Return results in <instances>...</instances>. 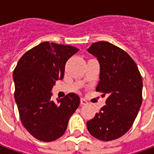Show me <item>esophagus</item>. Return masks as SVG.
Instances as JSON below:
<instances>
[{
	"label": "esophagus",
	"mask_w": 154,
	"mask_h": 154,
	"mask_svg": "<svg viewBox=\"0 0 154 154\" xmlns=\"http://www.w3.org/2000/svg\"><path fill=\"white\" fill-rule=\"evenodd\" d=\"M80 102H81V105H87L88 104V102L85 99H84V98H81Z\"/></svg>",
	"instance_id": "34e87169"
}]
</instances>
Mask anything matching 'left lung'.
I'll use <instances>...</instances> for the list:
<instances>
[{"label":"left lung","mask_w":154,"mask_h":154,"mask_svg":"<svg viewBox=\"0 0 154 154\" xmlns=\"http://www.w3.org/2000/svg\"><path fill=\"white\" fill-rule=\"evenodd\" d=\"M87 51L99 62L97 91L106 97V105L87 122V128L92 136L109 141L125 134L137 116L142 103V77L132 57L113 44L99 41Z\"/></svg>","instance_id":"left-lung-1"}]
</instances>
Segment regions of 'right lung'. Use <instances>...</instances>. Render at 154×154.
<instances>
[{
	"label": "right lung",
	"mask_w": 154,
	"mask_h": 154,
	"mask_svg": "<svg viewBox=\"0 0 154 154\" xmlns=\"http://www.w3.org/2000/svg\"><path fill=\"white\" fill-rule=\"evenodd\" d=\"M79 49L68 45L43 42L26 51L13 73L14 98L25 128L38 140L49 142L61 137L80 98L70 93L51 100L57 80L64 78L67 60Z\"/></svg>",
	"instance_id": "right-lung-1"
}]
</instances>
